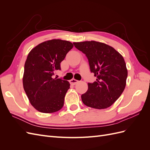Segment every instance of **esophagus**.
I'll return each mask as SVG.
<instances>
[{"label":"esophagus","mask_w":150,"mask_h":150,"mask_svg":"<svg viewBox=\"0 0 150 150\" xmlns=\"http://www.w3.org/2000/svg\"><path fill=\"white\" fill-rule=\"evenodd\" d=\"M78 83V81L75 79H72L70 80V83H71V84L74 85V84Z\"/></svg>","instance_id":"esophagus-1"}]
</instances>
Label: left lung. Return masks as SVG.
Segmentation results:
<instances>
[{
	"label": "left lung",
	"mask_w": 150,
	"mask_h": 150,
	"mask_svg": "<svg viewBox=\"0 0 150 150\" xmlns=\"http://www.w3.org/2000/svg\"><path fill=\"white\" fill-rule=\"evenodd\" d=\"M76 48L87 57L90 71L97 79L89 83L81 99L87 106L105 109L111 106L123 92L128 76L124 58L108 45L96 41L74 42Z\"/></svg>",
	"instance_id": "1"
}]
</instances>
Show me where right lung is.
I'll return each mask as SVG.
<instances>
[{"label":"right lung","instance_id":"1","mask_svg":"<svg viewBox=\"0 0 150 150\" xmlns=\"http://www.w3.org/2000/svg\"><path fill=\"white\" fill-rule=\"evenodd\" d=\"M73 44L67 40L52 39L38 45L29 53L24 65L23 86L35 110L51 113L60 110L70 88L68 81L53 78L61 70V62Z\"/></svg>","mask_w":150,"mask_h":150}]
</instances>
